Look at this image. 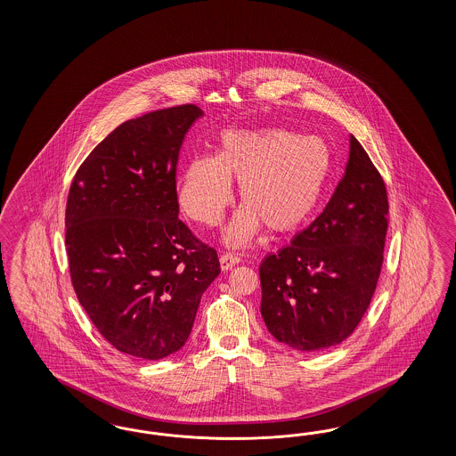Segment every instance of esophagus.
<instances>
[{
	"label": "esophagus",
	"mask_w": 456,
	"mask_h": 456,
	"mask_svg": "<svg viewBox=\"0 0 456 456\" xmlns=\"http://www.w3.org/2000/svg\"><path fill=\"white\" fill-rule=\"evenodd\" d=\"M240 263V257H237L234 254L227 252V254H222L221 256V269L222 271H229L232 269L235 264Z\"/></svg>",
	"instance_id": "esophagus-1"
}]
</instances>
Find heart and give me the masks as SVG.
<instances>
[{"label":"heart","instance_id":"b5f03b06","mask_svg":"<svg viewBox=\"0 0 456 456\" xmlns=\"http://www.w3.org/2000/svg\"><path fill=\"white\" fill-rule=\"evenodd\" d=\"M332 153L324 140L284 128L227 132L214 155L191 159L180 170L177 199L193 221L216 225L232 202V180L244 206L224 232L231 248L248 244L265 225L284 234L301 227L331 177Z\"/></svg>","mask_w":456,"mask_h":456}]
</instances>
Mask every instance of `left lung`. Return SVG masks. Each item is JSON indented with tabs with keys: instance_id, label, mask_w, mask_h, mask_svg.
Returning a JSON list of instances; mask_svg holds the SVG:
<instances>
[{
	"instance_id": "left-lung-1",
	"label": "left lung",
	"mask_w": 456,
	"mask_h": 456,
	"mask_svg": "<svg viewBox=\"0 0 456 456\" xmlns=\"http://www.w3.org/2000/svg\"><path fill=\"white\" fill-rule=\"evenodd\" d=\"M387 231L385 182L356 138L326 208L259 269L261 314L279 343L313 353L343 343L373 297Z\"/></svg>"
}]
</instances>
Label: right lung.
<instances>
[{
    "mask_svg": "<svg viewBox=\"0 0 456 456\" xmlns=\"http://www.w3.org/2000/svg\"><path fill=\"white\" fill-rule=\"evenodd\" d=\"M202 115L180 105L125 122L69 187L65 242L77 297L100 334L134 358L179 351L221 274L217 252L179 221L180 147Z\"/></svg>",
    "mask_w": 456,
    "mask_h": 456,
    "instance_id": "right-lung-1",
    "label": "right lung"
}]
</instances>
